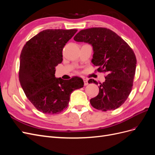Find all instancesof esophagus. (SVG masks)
Returning a JSON list of instances; mask_svg holds the SVG:
<instances>
[{"instance_id":"34e87169","label":"esophagus","mask_w":155,"mask_h":155,"mask_svg":"<svg viewBox=\"0 0 155 155\" xmlns=\"http://www.w3.org/2000/svg\"><path fill=\"white\" fill-rule=\"evenodd\" d=\"M83 81H84V85H85V86L87 85L88 84V80H87V79H83Z\"/></svg>"}]
</instances>
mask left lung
<instances>
[{
    "label": "left lung",
    "instance_id": "1",
    "mask_svg": "<svg viewBox=\"0 0 155 155\" xmlns=\"http://www.w3.org/2000/svg\"><path fill=\"white\" fill-rule=\"evenodd\" d=\"M74 39L92 46V64L97 71L107 73L105 82L100 83L99 94L90 100L91 104L103 111L118 109L132 90L137 67L134 51L119 35L106 28L81 30ZM88 82L98 84L92 79Z\"/></svg>",
    "mask_w": 155,
    "mask_h": 155
}]
</instances>
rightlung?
Instances as JSON below:
<instances>
[{"mask_svg": "<svg viewBox=\"0 0 155 155\" xmlns=\"http://www.w3.org/2000/svg\"><path fill=\"white\" fill-rule=\"evenodd\" d=\"M77 30L48 29L27 42L20 55L18 78L28 99L44 114H54L67 109L71 93L83 87V80L55 78V67L63 61L62 51Z\"/></svg>", "mask_w": 155, "mask_h": 155, "instance_id": "right-lung-1", "label": "right lung"}]
</instances>
